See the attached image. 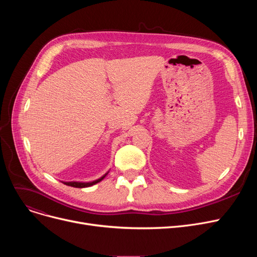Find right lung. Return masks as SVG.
<instances>
[{
	"instance_id": "add662e5",
	"label": "right lung",
	"mask_w": 257,
	"mask_h": 257,
	"mask_svg": "<svg viewBox=\"0 0 257 257\" xmlns=\"http://www.w3.org/2000/svg\"><path fill=\"white\" fill-rule=\"evenodd\" d=\"M106 175H104L103 177H101L98 180H94L92 182H63L65 185H69V186H73V187H78V188H82V187H87V186H91L93 184H96L98 182H100L101 180H103L105 178Z\"/></svg>"
}]
</instances>
